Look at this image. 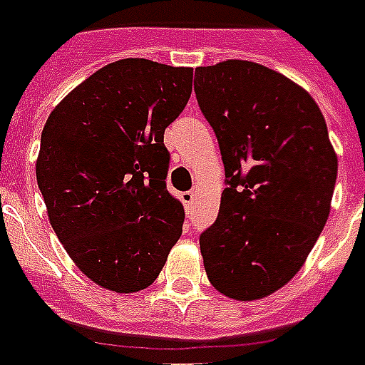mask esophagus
<instances>
[{
  "mask_svg": "<svg viewBox=\"0 0 365 365\" xmlns=\"http://www.w3.org/2000/svg\"><path fill=\"white\" fill-rule=\"evenodd\" d=\"M195 197H197V192L195 191L182 192V202H183V206H185V210L192 207V204H195Z\"/></svg>",
  "mask_w": 365,
  "mask_h": 365,
  "instance_id": "34e87169",
  "label": "esophagus"
}]
</instances>
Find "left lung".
<instances>
[{
	"label": "left lung",
	"mask_w": 365,
	"mask_h": 365,
	"mask_svg": "<svg viewBox=\"0 0 365 365\" xmlns=\"http://www.w3.org/2000/svg\"><path fill=\"white\" fill-rule=\"evenodd\" d=\"M215 131L226 189L200 234L211 286L235 301L271 295L295 277L329 219L338 158L304 88L250 61L195 70Z\"/></svg>",
	"instance_id": "1"
}]
</instances>
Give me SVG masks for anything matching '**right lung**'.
I'll return each mask as SVG.
<instances>
[{
  "label": "right lung",
  "mask_w": 365,
  "mask_h": 365,
  "mask_svg": "<svg viewBox=\"0 0 365 365\" xmlns=\"http://www.w3.org/2000/svg\"><path fill=\"white\" fill-rule=\"evenodd\" d=\"M191 91L192 68L122 59L78 85L46 120L36 182L50 225L106 289L148 287L182 235L163 135Z\"/></svg>",
  "instance_id": "1"
}]
</instances>
